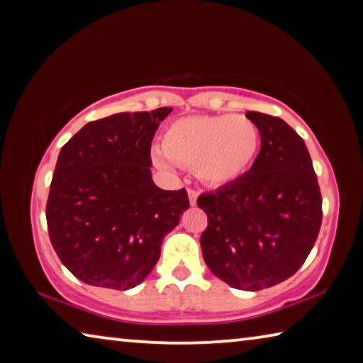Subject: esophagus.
Segmentation results:
<instances>
[{
  "mask_svg": "<svg viewBox=\"0 0 363 363\" xmlns=\"http://www.w3.org/2000/svg\"><path fill=\"white\" fill-rule=\"evenodd\" d=\"M189 201H190V205L192 206H195L196 205V199H199V190H195V189H189Z\"/></svg>",
  "mask_w": 363,
  "mask_h": 363,
  "instance_id": "obj_1",
  "label": "esophagus"
}]
</instances>
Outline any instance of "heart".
Segmentation results:
<instances>
[{
    "mask_svg": "<svg viewBox=\"0 0 363 363\" xmlns=\"http://www.w3.org/2000/svg\"><path fill=\"white\" fill-rule=\"evenodd\" d=\"M259 149V128L247 116H184L163 130L157 162L194 168L206 186L223 187L247 174Z\"/></svg>",
    "mask_w": 363,
    "mask_h": 363,
    "instance_id": "obj_1",
    "label": "heart"
}]
</instances>
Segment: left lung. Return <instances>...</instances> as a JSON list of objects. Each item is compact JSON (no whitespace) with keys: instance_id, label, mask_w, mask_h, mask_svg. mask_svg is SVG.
I'll return each instance as SVG.
<instances>
[{"instance_id":"obj_1","label":"left lung","mask_w":363,"mask_h":363,"mask_svg":"<svg viewBox=\"0 0 363 363\" xmlns=\"http://www.w3.org/2000/svg\"><path fill=\"white\" fill-rule=\"evenodd\" d=\"M261 150L240 179L196 200L208 216L206 266L237 290L257 291L303 266L322 225V195L303 138L279 116L247 112Z\"/></svg>"}]
</instances>
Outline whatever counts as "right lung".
Masks as SVG:
<instances>
[{
    "mask_svg": "<svg viewBox=\"0 0 363 363\" xmlns=\"http://www.w3.org/2000/svg\"><path fill=\"white\" fill-rule=\"evenodd\" d=\"M171 110L91 121L60 149L48 230L59 259L84 284L139 285L157 264L163 237L190 206L186 189L162 190L152 181V139Z\"/></svg>",
    "mask_w": 363,
    "mask_h": 363,
    "instance_id": "right-lung-1",
    "label": "right lung"
}]
</instances>
